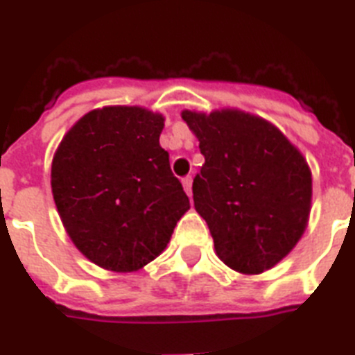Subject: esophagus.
<instances>
[{
	"label": "esophagus",
	"mask_w": 355,
	"mask_h": 355,
	"mask_svg": "<svg viewBox=\"0 0 355 355\" xmlns=\"http://www.w3.org/2000/svg\"><path fill=\"white\" fill-rule=\"evenodd\" d=\"M182 186H184V189H186L187 197H191V186H193V178H191V177H186V178H182Z\"/></svg>",
	"instance_id": "34e87169"
}]
</instances>
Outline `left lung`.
<instances>
[{"label":"left lung","instance_id":"8db88e82","mask_svg":"<svg viewBox=\"0 0 355 355\" xmlns=\"http://www.w3.org/2000/svg\"><path fill=\"white\" fill-rule=\"evenodd\" d=\"M182 120L206 158L193 180V202L218 259L244 275L266 272L306 230V158L272 122L239 109L182 111Z\"/></svg>","mask_w":355,"mask_h":355}]
</instances>
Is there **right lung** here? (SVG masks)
<instances>
[{"label":"right lung","mask_w":355,"mask_h":355,"mask_svg":"<svg viewBox=\"0 0 355 355\" xmlns=\"http://www.w3.org/2000/svg\"><path fill=\"white\" fill-rule=\"evenodd\" d=\"M164 116L138 105L83 114L58 146L51 187L63 227L96 266L137 272L166 250L189 198L160 148Z\"/></svg>","instance_id":"right-lung-1"}]
</instances>
